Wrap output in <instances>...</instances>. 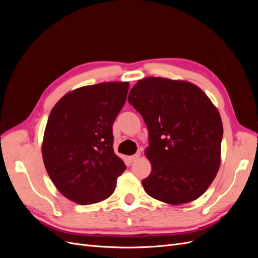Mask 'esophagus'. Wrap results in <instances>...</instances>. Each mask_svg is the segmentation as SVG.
Wrapping results in <instances>:
<instances>
[{"label": "esophagus", "instance_id": "1", "mask_svg": "<svg viewBox=\"0 0 258 258\" xmlns=\"http://www.w3.org/2000/svg\"><path fill=\"white\" fill-rule=\"evenodd\" d=\"M139 157H140V154H136V155L129 156L128 159H129V161H130V162H135V161H137V160L139 159Z\"/></svg>", "mask_w": 258, "mask_h": 258}]
</instances>
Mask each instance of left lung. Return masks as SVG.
<instances>
[{
	"instance_id": "8db88e82",
	"label": "left lung",
	"mask_w": 258,
	"mask_h": 258,
	"mask_svg": "<svg viewBox=\"0 0 258 258\" xmlns=\"http://www.w3.org/2000/svg\"><path fill=\"white\" fill-rule=\"evenodd\" d=\"M128 100L148 129L152 171L142 181L144 190L173 206L199 198L221 165L223 122L216 106L195 84L162 77L138 81Z\"/></svg>"
}]
</instances>
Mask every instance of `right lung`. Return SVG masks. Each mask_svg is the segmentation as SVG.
I'll list each match as a JSON object with an SVG mask.
<instances>
[{
	"instance_id": "right-lung-1",
	"label": "right lung",
	"mask_w": 258,
	"mask_h": 258,
	"mask_svg": "<svg viewBox=\"0 0 258 258\" xmlns=\"http://www.w3.org/2000/svg\"><path fill=\"white\" fill-rule=\"evenodd\" d=\"M128 90V82L84 86L52 107L44 132L43 161L53 185L75 204L105 200L126 170L113 150V123Z\"/></svg>"
}]
</instances>
